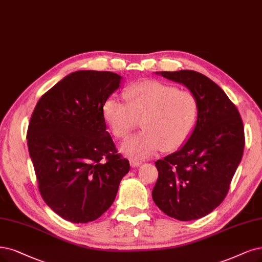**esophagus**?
Masks as SVG:
<instances>
[{
    "label": "esophagus",
    "mask_w": 262,
    "mask_h": 262,
    "mask_svg": "<svg viewBox=\"0 0 262 262\" xmlns=\"http://www.w3.org/2000/svg\"><path fill=\"white\" fill-rule=\"evenodd\" d=\"M142 164V162L141 161H139V160H132L130 161V165L133 166V167H138V166H140Z\"/></svg>",
    "instance_id": "34e87169"
}]
</instances>
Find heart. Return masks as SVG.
<instances>
[{
  "instance_id": "obj_1",
  "label": "heart",
  "mask_w": 262,
  "mask_h": 262,
  "mask_svg": "<svg viewBox=\"0 0 262 262\" xmlns=\"http://www.w3.org/2000/svg\"><path fill=\"white\" fill-rule=\"evenodd\" d=\"M123 96L126 103L109 97L102 104V116L119 139L127 137L141 119L143 130L121 146L126 156L143 159L161 149L175 150L187 141L195 127L199 100L189 91L151 80L127 87Z\"/></svg>"
}]
</instances>
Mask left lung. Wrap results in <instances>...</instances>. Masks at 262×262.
I'll list each match as a JSON object with an SVG mask.
<instances>
[{
	"mask_svg": "<svg viewBox=\"0 0 262 262\" xmlns=\"http://www.w3.org/2000/svg\"><path fill=\"white\" fill-rule=\"evenodd\" d=\"M185 85L199 100V116L188 141L158 160V181L152 190L157 206L180 221L208 215L227 196L243 157L244 126L226 93L193 70L157 72Z\"/></svg>",
	"mask_w": 262,
	"mask_h": 262,
	"instance_id": "8db88e82",
	"label": "left lung"
}]
</instances>
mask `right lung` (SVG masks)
Wrapping results in <instances>:
<instances>
[{"mask_svg": "<svg viewBox=\"0 0 262 262\" xmlns=\"http://www.w3.org/2000/svg\"><path fill=\"white\" fill-rule=\"evenodd\" d=\"M109 71H75L37 101L27 142L38 190L58 216L73 222L98 219L129 171L116 151L102 116V104L120 87Z\"/></svg>", "mask_w": 262, "mask_h": 262, "instance_id": "obj_1", "label": "right lung"}]
</instances>
